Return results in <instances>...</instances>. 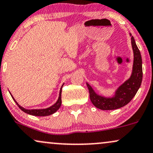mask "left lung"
Listing matches in <instances>:
<instances>
[{"instance_id": "left-lung-1", "label": "left lung", "mask_w": 153, "mask_h": 153, "mask_svg": "<svg viewBox=\"0 0 153 153\" xmlns=\"http://www.w3.org/2000/svg\"><path fill=\"white\" fill-rule=\"evenodd\" d=\"M131 36V34H130ZM131 43L134 53V62L132 73L130 78L126 80L117 90L113 97H105L95 93L89 84L87 86L89 91L90 98L96 108L102 110H115L126 105L130 102L140 87L143 80V67L140 52L136 45L133 36L131 37Z\"/></svg>"}]
</instances>
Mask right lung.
I'll return each instance as SVG.
<instances>
[{
	"instance_id": "obj_1",
	"label": "right lung",
	"mask_w": 153,
	"mask_h": 153,
	"mask_svg": "<svg viewBox=\"0 0 153 153\" xmlns=\"http://www.w3.org/2000/svg\"><path fill=\"white\" fill-rule=\"evenodd\" d=\"M62 86H63V85H62L61 88H60V94H59V97H58V101H57V102L54 105H53L50 107V108H46V109H40V110H27V109H25V108H23V107L20 106L19 105H18V102H16V100H15L13 97L12 95H11V96L13 97V99L14 100L15 102H16L17 105L19 107L20 109H21V110H23L24 113L29 114V115H35V116H48V115H52V114L56 113L57 110H58L59 108H60V105H61V102H62L61 92H62Z\"/></svg>"
}]
</instances>
